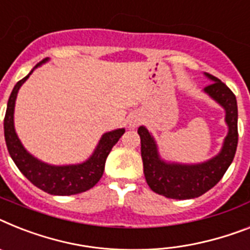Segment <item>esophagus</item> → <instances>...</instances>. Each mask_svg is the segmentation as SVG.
<instances>
[{"mask_svg": "<svg viewBox=\"0 0 250 250\" xmlns=\"http://www.w3.org/2000/svg\"><path fill=\"white\" fill-rule=\"evenodd\" d=\"M138 121H140V119L137 118V117H131V119H129V125H131V127H136V125H137V123H138Z\"/></svg>", "mask_w": 250, "mask_h": 250, "instance_id": "esophagus-1", "label": "esophagus"}]
</instances>
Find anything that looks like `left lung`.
<instances>
[{"instance_id": "1", "label": "left lung", "mask_w": 250, "mask_h": 250, "mask_svg": "<svg viewBox=\"0 0 250 250\" xmlns=\"http://www.w3.org/2000/svg\"><path fill=\"white\" fill-rule=\"evenodd\" d=\"M206 76L213 83L207 85L205 91L225 108L226 123L229 125L224 147L217 156L198 165L167 164L160 160L154 138L147 129L145 127L138 128L146 182L155 193L167 198L189 200L205 194L219 183L235 156L239 137L236 98L217 77L209 73H206Z\"/></svg>"}]
</instances>
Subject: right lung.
<instances>
[{"mask_svg":"<svg viewBox=\"0 0 250 250\" xmlns=\"http://www.w3.org/2000/svg\"><path fill=\"white\" fill-rule=\"evenodd\" d=\"M43 62H39L35 67L41 66ZM30 73L15 85L11 95L8 98L3 129H5L6 146L10 152V156L12 157L19 170L35 187L44 192L54 194V196H71V194L86 192L90 188H93L100 180L104 173L106 157L113 146L125 133V129H115V131L105 133L100 140L93 156L83 164L52 167V165L44 164L42 161L37 160L22 147L21 142L16 136L14 128L15 100H16L20 86L30 76Z\"/></svg>","mask_w":250,"mask_h":250,"instance_id":"obj_1","label":"right lung"}]
</instances>
